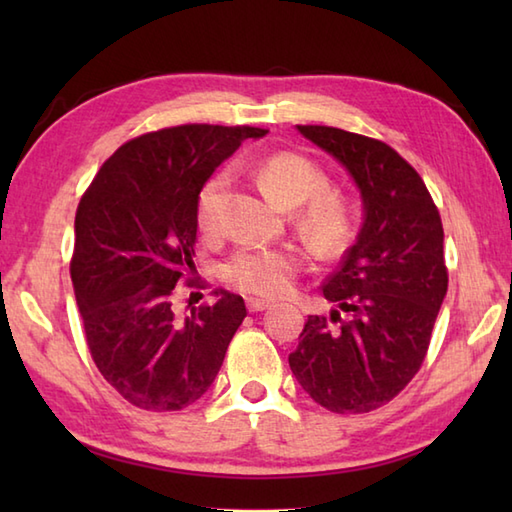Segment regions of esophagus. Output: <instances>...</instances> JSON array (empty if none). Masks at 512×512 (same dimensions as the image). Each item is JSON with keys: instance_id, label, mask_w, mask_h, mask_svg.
I'll use <instances>...</instances> for the list:
<instances>
[{"instance_id": "obj_1", "label": "esophagus", "mask_w": 512, "mask_h": 512, "mask_svg": "<svg viewBox=\"0 0 512 512\" xmlns=\"http://www.w3.org/2000/svg\"><path fill=\"white\" fill-rule=\"evenodd\" d=\"M246 306H248V310L250 312H264V310H268V308H273V303L270 301H266V299H246Z\"/></svg>"}]
</instances>
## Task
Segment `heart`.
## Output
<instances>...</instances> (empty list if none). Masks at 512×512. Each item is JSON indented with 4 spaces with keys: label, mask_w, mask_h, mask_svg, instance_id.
<instances>
[{
    "label": "heart",
    "mask_w": 512,
    "mask_h": 512,
    "mask_svg": "<svg viewBox=\"0 0 512 512\" xmlns=\"http://www.w3.org/2000/svg\"><path fill=\"white\" fill-rule=\"evenodd\" d=\"M253 176L270 200L299 211V228L325 253L341 250L352 235V211L336 189H325L328 176L312 158L297 151H273L253 165ZM228 187V173L215 171L198 191L195 217L204 233H213L220 217V202ZM303 270V255L292 246H246L228 259L224 279L246 295L279 299L295 288Z\"/></svg>",
    "instance_id": "heart-1"
}]
</instances>
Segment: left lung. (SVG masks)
Wrapping results in <instances>:
<instances>
[{"label":"left lung","instance_id":"obj_1","mask_svg":"<svg viewBox=\"0 0 512 512\" xmlns=\"http://www.w3.org/2000/svg\"><path fill=\"white\" fill-rule=\"evenodd\" d=\"M297 129L352 173L365 222L321 288L336 308L310 314L288 363L321 407L367 413L394 400L427 356L449 286L442 220L418 171L383 140Z\"/></svg>","mask_w":512,"mask_h":512}]
</instances>
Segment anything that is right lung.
<instances>
[{
  "mask_svg": "<svg viewBox=\"0 0 512 512\" xmlns=\"http://www.w3.org/2000/svg\"><path fill=\"white\" fill-rule=\"evenodd\" d=\"M262 127L191 123L127 140L103 162L74 217L70 277L85 341L103 378L145 411L189 407L211 387L244 299L215 290L178 319L195 270V198L215 167ZM204 288V286H202Z\"/></svg>",
  "mask_w": 512,
  "mask_h": 512,
  "instance_id": "add662e5",
  "label": "right lung"
}]
</instances>
